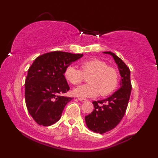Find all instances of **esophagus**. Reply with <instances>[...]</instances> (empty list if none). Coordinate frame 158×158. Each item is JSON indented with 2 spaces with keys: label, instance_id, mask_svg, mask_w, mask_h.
Listing matches in <instances>:
<instances>
[{
  "label": "esophagus",
  "instance_id": "1",
  "mask_svg": "<svg viewBox=\"0 0 158 158\" xmlns=\"http://www.w3.org/2000/svg\"><path fill=\"white\" fill-rule=\"evenodd\" d=\"M78 100L79 101H81V102H85V101H86V99H84V98H78Z\"/></svg>",
  "mask_w": 158,
  "mask_h": 158
}]
</instances>
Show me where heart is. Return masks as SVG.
<instances>
[{"label":"heart","mask_w":158,"mask_h":158,"mask_svg":"<svg viewBox=\"0 0 158 158\" xmlns=\"http://www.w3.org/2000/svg\"><path fill=\"white\" fill-rule=\"evenodd\" d=\"M80 69L68 66L64 70V78L72 85H78L88 77V84L80 86L72 91L74 96L81 98L106 96L116 89L118 73L114 67L101 60L93 58L80 62Z\"/></svg>","instance_id":"heart-1"}]
</instances>
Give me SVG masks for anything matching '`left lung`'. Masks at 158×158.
Instances as JSON below:
<instances>
[{"label": "left lung", "instance_id": "obj_1", "mask_svg": "<svg viewBox=\"0 0 158 158\" xmlns=\"http://www.w3.org/2000/svg\"><path fill=\"white\" fill-rule=\"evenodd\" d=\"M103 53L110 55L114 58L118 66L121 80L120 88L107 98L93 102L94 110L85 116L87 127L95 133L101 134L114 129L123 118L131 91L129 67L113 52L106 51Z\"/></svg>", "mask_w": 158, "mask_h": 158}]
</instances>
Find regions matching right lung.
<instances>
[{"mask_svg": "<svg viewBox=\"0 0 158 158\" xmlns=\"http://www.w3.org/2000/svg\"><path fill=\"white\" fill-rule=\"evenodd\" d=\"M83 56L50 52L36 57L29 68L25 80V102L29 113L38 124L51 126L60 119L64 107L72 99L63 96L69 90L64 70Z\"/></svg>", "mask_w": 158, "mask_h": 158, "instance_id": "1", "label": "right lung"}]
</instances>
